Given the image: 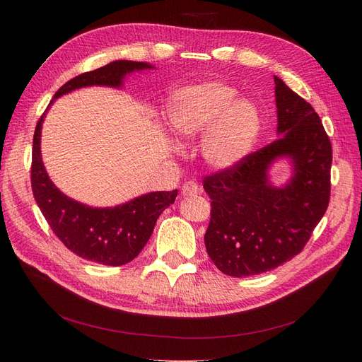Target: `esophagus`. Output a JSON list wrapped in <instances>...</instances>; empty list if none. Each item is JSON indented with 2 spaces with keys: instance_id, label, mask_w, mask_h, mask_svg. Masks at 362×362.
Returning a JSON list of instances; mask_svg holds the SVG:
<instances>
[{
  "instance_id": "34e87169",
  "label": "esophagus",
  "mask_w": 362,
  "mask_h": 362,
  "mask_svg": "<svg viewBox=\"0 0 362 362\" xmlns=\"http://www.w3.org/2000/svg\"><path fill=\"white\" fill-rule=\"evenodd\" d=\"M199 184L196 182V181H187V182H184L182 184V187H181V192H182V194L184 196H196L199 193Z\"/></svg>"
}]
</instances>
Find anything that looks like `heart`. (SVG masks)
Instances as JSON below:
<instances>
[{
    "instance_id": "1",
    "label": "heart",
    "mask_w": 362,
    "mask_h": 362,
    "mask_svg": "<svg viewBox=\"0 0 362 362\" xmlns=\"http://www.w3.org/2000/svg\"><path fill=\"white\" fill-rule=\"evenodd\" d=\"M223 83L193 86L175 93L168 112L169 128L177 139L205 133L204 158L217 169H231L254 149L261 134L258 108Z\"/></svg>"
}]
</instances>
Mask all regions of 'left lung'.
Here are the masks:
<instances>
[{
    "mask_svg": "<svg viewBox=\"0 0 362 362\" xmlns=\"http://www.w3.org/2000/svg\"><path fill=\"white\" fill-rule=\"evenodd\" d=\"M279 139L231 169L205 175L211 199L205 247L216 267L243 278L276 269L300 254L327 210L332 146L313 105L275 76ZM293 160L295 175L282 189L267 182L278 156Z\"/></svg>",
    "mask_w": 362,
    "mask_h": 362,
    "instance_id": "1",
    "label": "left lung"
}]
</instances>
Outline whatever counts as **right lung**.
Returning <instances> with one entry per match:
<instances>
[{
    "label": "right lung",
    "instance_id": "1",
    "mask_svg": "<svg viewBox=\"0 0 362 362\" xmlns=\"http://www.w3.org/2000/svg\"><path fill=\"white\" fill-rule=\"evenodd\" d=\"M151 68L148 63L117 60L64 83L56 98L86 86L122 84L125 74ZM37 120L33 137L31 190L52 233L71 252L104 266H122L133 261L148 243L160 214L175 202L178 190L154 192L115 208H92L64 196L43 168L40 158V128Z\"/></svg>",
    "mask_w": 362,
    "mask_h": 362
}]
</instances>
